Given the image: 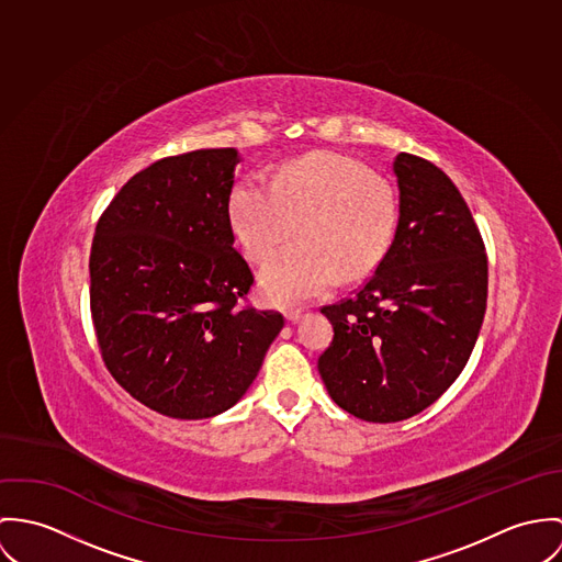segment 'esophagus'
I'll use <instances>...</instances> for the list:
<instances>
[{"instance_id": "esophagus-1", "label": "esophagus", "mask_w": 562, "mask_h": 562, "mask_svg": "<svg viewBox=\"0 0 562 562\" xmlns=\"http://www.w3.org/2000/svg\"><path fill=\"white\" fill-rule=\"evenodd\" d=\"M304 316V311H286V321H291V323H295V321H300Z\"/></svg>"}]
</instances>
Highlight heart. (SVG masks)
Masks as SVG:
<instances>
[{
	"label": "heart",
	"mask_w": 562,
	"mask_h": 562,
	"mask_svg": "<svg viewBox=\"0 0 562 562\" xmlns=\"http://www.w3.org/2000/svg\"><path fill=\"white\" fill-rule=\"evenodd\" d=\"M233 231L251 260H265L301 226L303 241L265 265L262 291L297 304L329 291L338 276L371 273L390 248L396 198L390 183L340 155H308L278 168L271 181L248 177L228 200Z\"/></svg>",
	"instance_id": "heart-1"
}]
</instances>
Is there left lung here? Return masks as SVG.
Here are the masks:
<instances>
[{"mask_svg":"<svg viewBox=\"0 0 562 562\" xmlns=\"http://www.w3.org/2000/svg\"><path fill=\"white\" fill-rule=\"evenodd\" d=\"M398 224L373 276L321 312L334 327L318 373L338 407L369 423L427 409L470 360L487 306V254L454 183L401 153Z\"/></svg>","mask_w":562,"mask_h":562,"instance_id":"8db88e82","label":"left lung"}]
</instances>
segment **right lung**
Wrapping results in <instances>:
<instances>
[{
    "mask_svg": "<svg viewBox=\"0 0 562 562\" xmlns=\"http://www.w3.org/2000/svg\"><path fill=\"white\" fill-rule=\"evenodd\" d=\"M235 148L164 157L101 213L90 312L105 369L146 407L211 418L250 387L284 327L248 304L254 273L235 250Z\"/></svg>",
    "mask_w": 562,
    "mask_h": 562,
    "instance_id": "obj_1",
    "label": "right lung"
}]
</instances>
